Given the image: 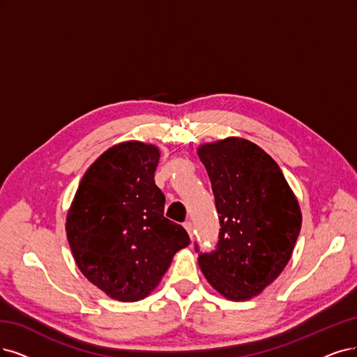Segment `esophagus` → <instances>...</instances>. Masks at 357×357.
I'll return each mask as SVG.
<instances>
[{"label": "esophagus", "mask_w": 357, "mask_h": 357, "mask_svg": "<svg viewBox=\"0 0 357 357\" xmlns=\"http://www.w3.org/2000/svg\"><path fill=\"white\" fill-rule=\"evenodd\" d=\"M183 228L187 229V232L190 234V236L192 238V231H194V227H192V222L191 220H187L185 223H183Z\"/></svg>", "instance_id": "obj_1"}]
</instances>
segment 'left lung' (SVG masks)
Masks as SVG:
<instances>
[{
  "instance_id": "obj_1",
  "label": "left lung",
  "mask_w": 357,
  "mask_h": 357,
  "mask_svg": "<svg viewBox=\"0 0 357 357\" xmlns=\"http://www.w3.org/2000/svg\"><path fill=\"white\" fill-rule=\"evenodd\" d=\"M220 222L216 250L199 255L208 284L223 297L248 300L291 259L301 212L280 166L248 139L229 137L199 149ZM199 252V245L195 244Z\"/></svg>"
}]
</instances>
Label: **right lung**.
Returning <instances> with one entry per match:
<instances>
[{"label": "right lung", "mask_w": 357, "mask_h": 357, "mask_svg": "<svg viewBox=\"0 0 357 357\" xmlns=\"http://www.w3.org/2000/svg\"><path fill=\"white\" fill-rule=\"evenodd\" d=\"M160 151L126 141L104 151L79 183L66 234L85 278L109 297L138 301L162 281L187 231L165 218V194L154 182Z\"/></svg>", "instance_id": "add662e5"}]
</instances>
